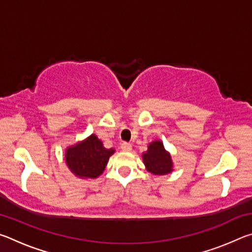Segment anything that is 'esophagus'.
<instances>
[{
    "mask_svg": "<svg viewBox=\"0 0 252 252\" xmlns=\"http://www.w3.org/2000/svg\"><path fill=\"white\" fill-rule=\"evenodd\" d=\"M121 149H122V151L130 152V151L132 150V146H131L130 143H126V142H125V143H122V144H121Z\"/></svg>",
    "mask_w": 252,
    "mask_h": 252,
    "instance_id": "esophagus-1",
    "label": "esophagus"
}]
</instances>
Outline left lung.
<instances>
[{"label":"left lung","instance_id":"8db88e82","mask_svg":"<svg viewBox=\"0 0 252 252\" xmlns=\"http://www.w3.org/2000/svg\"><path fill=\"white\" fill-rule=\"evenodd\" d=\"M147 171L155 176H164L173 171V161L170 152L164 149L163 142L155 140L149 143L148 150L142 153Z\"/></svg>","mask_w":252,"mask_h":252}]
</instances>
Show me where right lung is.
Instances as JSON below:
<instances>
[{
  "instance_id": "right-lung-1",
  "label": "right lung",
  "mask_w": 252,
  "mask_h": 252,
  "mask_svg": "<svg viewBox=\"0 0 252 252\" xmlns=\"http://www.w3.org/2000/svg\"><path fill=\"white\" fill-rule=\"evenodd\" d=\"M116 152L106 149L95 134L65 149L64 160L70 171L80 179H95L103 173L109 158Z\"/></svg>"
}]
</instances>
